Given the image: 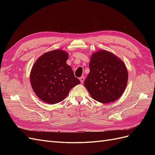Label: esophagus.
Returning <instances> with one entry per match:
<instances>
[{"label":"esophagus","mask_w":155,"mask_h":155,"mask_svg":"<svg viewBox=\"0 0 155 155\" xmlns=\"http://www.w3.org/2000/svg\"><path fill=\"white\" fill-rule=\"evenodd\" d=\"M79 80H80V81H81V83H83V81H84V80H85V77L82 76V77H81V78H79Z\"/></svg>","instance_id":"obj_1"}]
</instances>
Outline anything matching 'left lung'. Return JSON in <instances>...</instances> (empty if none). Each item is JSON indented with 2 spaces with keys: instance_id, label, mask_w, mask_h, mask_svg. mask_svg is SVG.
<instances>
[{
  "instance_id": "left-lung-1",
  "label": "left lung",
  "mask_w": 155,
  "mask_h": 155,
  "mask_svg": "<svg viewBox=\"0 0 155 155\" xmlns=\"http://www.w3.org/2000/svg\"><path fill=\"white\" fill-rule=\"evenodd\" d=\"M84 85L94 100L103 104L113 102L123 94L128 81V72L119 58L106 50L94 53Z\"/></svg>"
}]
</instances>
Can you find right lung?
I'll list each match as a JSON object with an SVG mask.
<instances>
[{
	"label": "right lung",
	"instance_id": "add662e5",
	"mask_svg": "<svg viewBox=\"0 0 155 155\" xmlns=\"http://www.w3.org/2000/svg\"><path fill=\"white\" fill-rule=\"evenodd\" d=\"M68 58V53L64 50H51L42 55L33 65L31 85L43 101L48 104L62 101L70 89L81 83L67 64Z\"/></svg>",
	"mask_w": 155,
	"mask_h": 155
}]
</instances>
